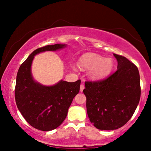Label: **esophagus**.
Returning a JSON list of instances; mask_svg holds the SVG:
<instances>
[{"label":"esophagus","mask_w":151,"mask_h":151,"mask_svg":"<svg viewBox=\"0 0 151 151\" xmlns=\"http://www.w3.org/2000/svg\"><path fill=\"white\" fill-rule=\"evenodd\" d=\"M84 89V84H81L80 85V91H83V90Z\"/></svg>","instance_id":"obj_1"}]
</instances>
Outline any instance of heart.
Returning <instances> with one entry per match:
<instances>
[{"mask_svg":"<svg viewBox=\"0 0 151 151\" xmlns=\"http://www.w3.org/2000/svg\"><path fill=\"white\" fill-rule=\"evenodd\" d=\"M81 69L89 70V76L93 79H99L106 77L114 67L111 58H104L96 54H89L81 57L79 61Z\"/></svg>","mask_w":151,"mask_h":151,"instance_id":"heart-1","label":"heart"}]
</instances>
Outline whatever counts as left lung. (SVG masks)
Segmentation results:
<instances>
[{"instance_id": "obj_1", "label": "left lung", "mask_w": 151, "mask_h": 151, "mask_svg": "<svg viewBox=\"0 0 151 151\" xmlns=\"http://www.w3.org/2000/svg\"><path fill=\"white\" fill-rule=\"evenodd\" d=\"M117 70L100 81H85L83 92L91 123L99 130L122 127L134 114L141 98L138 68L121 55L114 54Z\"/></svg>"}]
</instances>
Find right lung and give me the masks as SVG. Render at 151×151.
I'll return each instance as SVG.
<instances>
[{
	"mask_svg": "<svg viewBox=\"0 0 151 151\" xmlns=\"http://www.w3.org/2000/svg\"><path fill=\"white\" fill-rule=\"evenodd\" d=\"M66 45H46L35 50L20 65L17 74L15 99L18 110L26 121L40 131H52L61 125L67 117L69 107L79 93L81 80L60 81L53 86L36 82L31 73L35 55L45 51H56Z\"/></svg>",
	"mask_w": 151,
	"mask_h": 151,
	"instance_id": "right-lung-1",
	"label": "right lung"
}]
</instances>
